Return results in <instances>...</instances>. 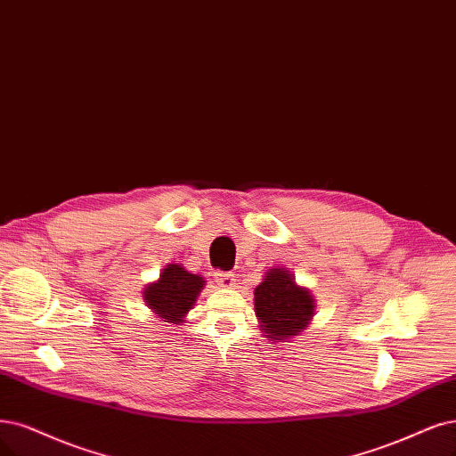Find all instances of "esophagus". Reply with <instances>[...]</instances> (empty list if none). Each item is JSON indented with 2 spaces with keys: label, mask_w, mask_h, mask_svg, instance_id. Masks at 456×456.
<instances>
[{
  "label": "esophagus",
  "mask_w": 456,
  "mask_h": 456,
  "mask_svg": "<svg viewBox=\"0 0 456 456\" xmlns=\"http://www.w3.org/2000/svg\"><path fill=\"white\" fill-rule=\"evenodd\" d=\"M214 278H216L219 288H225V289L234 288V276L231 273H216Z\"/></svg>",
  "instance_id": "obj_1"
}]
</instances>
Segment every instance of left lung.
<instances>
[{
  "instance_id": "left-lung-1",
  "label": "left lung",
  "mask_w": 456,
  "mask_h": 456,
  "mask_svg": "<svg viewBox=\"0 0 456 456\" xmlns=\"http://www.w3.org/2000/svg\"><path fill=\"white\" fill-rule=\"evenodd\" d=\"M256 314L266 338L288 340L305 330L315 310L314 297L285 268H271L256 288Z\"/></svg>"
}]
</instances>
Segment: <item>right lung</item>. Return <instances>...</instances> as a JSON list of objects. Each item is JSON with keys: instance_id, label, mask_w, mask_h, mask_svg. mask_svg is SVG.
<instances>
[{"instance_id": "add662e5", "label": "right lung", "mask_w": 456, "mask_h": 456, "mask_svg": "<svg viewBox=\"0 0 456 456\" xmlns=\"http://www.w3.org/2000/svg\"><path fill=\"white\" fill-rule=\"evenodd\" d=\"M202 288V276L188 273L178 263H171L163 268L158 281L148 285L142 297L146 306L163 322L180 325L185 322V314L193 308Z\"/></svg>"}]
</instances>
